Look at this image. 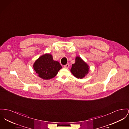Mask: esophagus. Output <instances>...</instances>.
<instances>
[{"label":"esophagus","instance_id":"34e87169","mask_svg":"<svg viewBox=\"0 0 129 129\" xmlns=\"http://www.w3.org/2000/svg\"><path fill=\"white\" fill-rule=\"evenodd\" d=\"M69 64H68V63L66 65L64 66V68H66V69H68V68H69Z\"/></svg>","mask_w":129,"mask_h":129}]
</instances>
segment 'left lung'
<instances>
[{"label":"left lung","instance_id":"left-lung-1","mask_svg":"<svg viewBox=\"0 0 129 129\" xmlns=\"http://www.w3.org/2000/svg\"><path fill=\"white\" fill-rule=\"evenodd\" d=\"M89 66L81 57L76 56L75 62L72 64L70 71L78 79H83L89 72Z\"/></svg>","mask_w":129,"mask_h":129}]
</instances>
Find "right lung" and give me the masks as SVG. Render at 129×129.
<instances>
[{
  "label": "right lung",
  "mask_w": 129,
  "mask_h": 129,
  "mask_svg": "<svg viewBox=\"0 0 129 129\" xmlns=\"http://www.w3.org/2000/svg\"><path fill=\"white\" fill-rule=\"evenodd\" d=\"M33 68L38 76L45 80L56 76L62 69L60 63L54 60L52 55L49 53L43 54L36 60Z\"/></svg>",
  "instance_id": "add662e5"
}]
</instances>
